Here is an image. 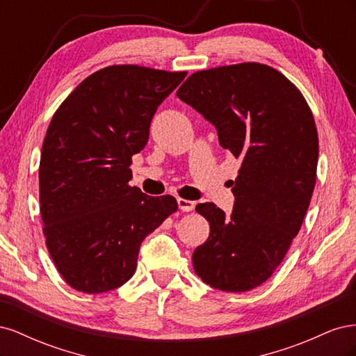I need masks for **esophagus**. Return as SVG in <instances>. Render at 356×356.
<instances>
[{"mask_svg":"<svg viewBox=\"0 0 356 356\" xmlns=\"http://www.w3.org/2000/svg\"><path fill=\"white\" fill-rule=\"evenodd\" d=\"M178 207H179V209H181L182 212H190V211L195 209L196 203L193 202V200H187V199L179 197V199H178Z\"/></svg>","mask_w":356,"mask_h":356,"instance_id":"obj_1","label":"esophagus"}]
</instances>
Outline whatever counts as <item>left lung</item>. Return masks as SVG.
<instances>
[{
  "label": "left lung",
  "mask_w": 356,
  "mask_h": 356,
  "mask_svg": "<svg viewBox=\"0 0 356 356\" xmlns=\"http://www.w3.org/2000/svg\"><path fill=\"white\" fill-rule=\"evenodd\" d=\"M177 96L242 161L230 217L212 202L196 207L211 232L193 268L215 289L251 291L273 275L303 224L319 153L314 114L293 81L258 62L193 72Z\"/></svg>",
  "instance_id": "8db88e82"
}]
</instances>
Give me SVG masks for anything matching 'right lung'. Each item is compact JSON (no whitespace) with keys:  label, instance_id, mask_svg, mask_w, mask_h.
<instances>
[{"label":"right lung","instance_id":"add662e5","mask_svg":"<svg viewBox=\"0 0 356 356\" xmlns=\"http://www.w3.org/2000/svg\"><path fill=\"white\" fill-rule=\"evenodd\" d=\"M186 75L105 67L51 117L38 168L42 234L63 281L80 293L126 284L143 241L178 209L174 196L152 197L129 186V166L148 141L157 106Z\"/></svg>","mask_w":356,"mask_h":356}]
</instances>
